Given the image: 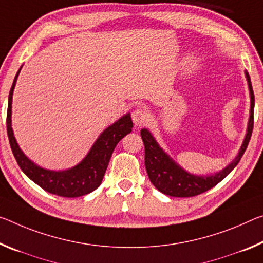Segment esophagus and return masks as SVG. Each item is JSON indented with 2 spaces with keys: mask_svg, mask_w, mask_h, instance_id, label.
<instances>
[{
  "mask_svg": "<svg viewBox=\"0 0 263 263\" xmlns=\"http://www.w3.org/2000/svg\"><path fill=\"white\" fill-rule=\"evenodd\" d=\"M147 119H148V115L144 110L137 109L132 112V120L136 126H141V125H144L147 122Z\"/></svg>",
  "mask_w": 263,
  "mask_h": 263,
  "instance_id": "esophagus-1",
  "label": "esophagus"
}]
</instances>
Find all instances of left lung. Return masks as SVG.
<instances>
[{"label": "left lung", "instance_id": "left-lung-1", "mask_svg": "<svg viewBox=\"0 0 263 263\" xmlns=\"http://www.w3.org/2000/svg\"><path fill=\"white\" fill-rule=\"evenodd\" d=\"M245 74L248 83L249 97H251L247 131H246L245 139L236 157L219 172L206 174V176H198V174L187 172L176 160H173L172 157H170V154L164 151V148L158 144L149 130L145 127L141 128L140 135L145 146V167H146L149 180L158 191L170 197H194L219 184L239 164L251 140L254 125V92L251 77L247 71H245Z\"/></svg>", "mask_w": 263, "mask_h": 263}]
</instances>
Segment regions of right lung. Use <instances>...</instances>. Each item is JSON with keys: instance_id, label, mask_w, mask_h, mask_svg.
<instances>
[{"instance_id": "1", "label": "right lung", "mask_w": 263, "mask_h": 263, "mask_svg": "<svg viewBox=\"0 0 263 263\" xmlns=\"http://www.w3.org/2000/svg\"><path fill=\"white\" fill-rule=\"evenodd\" d=\"M21 69H22V66L16 73L14 82H12L9 98H8L7 112L8 138H9L11 151L14 153L18 166L23 171V173L30 178L35 184L51 194L65 198H77L91 193L102 184L104 174H105L116 145L127 133L132 131L133 123L131 115H124L117 122L106 127L96 139L90 151L83 158L82 161H79L73 167L62 171L41 167L36 162L29 159L21 149L11 127L12 95H14L16 81H17Z\"/></svg>"}]
</instances>
